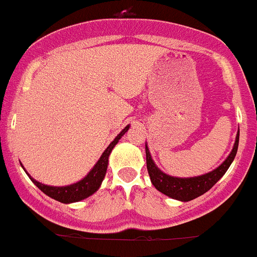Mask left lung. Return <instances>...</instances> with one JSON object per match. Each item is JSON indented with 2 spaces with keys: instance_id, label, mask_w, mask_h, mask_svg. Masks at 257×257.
Instances as JSON below:
<instances>
[{
  "instance_id": "8db88e82",
  "label": "left lung",
  "mask_w": 257,
  "mask_h": 257,
  "mask_svg": "<svg viewBox=\"0 0 257 257\" xmlns=\"http://www.w3.org/2000/svg\"><path fill=\"white\" fill-rule=\"evenodd\" d=\"M239 146V131L235 138L234 147L231 150L230 155L219 167H217L213 171L207 172L205 175L196 176V177H175L169 176L167 173L158 168V165L155 164L152 160V156L150 154L147 144H146V160H147V171L151 179L152 185L162 192L165 196L171 197L173 200H179L182 202L192 201L197 197L202 196L203 193H206L213 188L220 179L222 176L227 172L231 163L234 162L235 155L238 152Z\"/></svg>"
}]
</instances>
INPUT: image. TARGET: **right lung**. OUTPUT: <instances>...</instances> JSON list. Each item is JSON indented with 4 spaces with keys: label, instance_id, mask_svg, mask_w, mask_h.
I'll list each match as a JSON object with an SVG mask.
<instances>
[{
    "label": "right lung",
    "instance_id": "obj_1",
    "mask_svg": "<svg viewBox=\"0 0 257 257\" xmlns=\"http://www.w3.org/2000/svg\"><path fill=\"white\" fill-rule=\"evenodd\" d=\"M128 128H130V124H127L123 130L116 135L115 139H114V141L109 144V147L103 151V154L101 155L99 160L95 163L94 167L89 171L88 175H86L84 179L80 180V181L75 182V184H71V185L65 186H51L37 181V180L33 179V177L26 172L27 176H29L30 179H31V181H33L44 194H47L48 197L59 201V202L72 203L85 200V198H88V197H90L92 194H94V193L99 189V186H101L103 179H105L106 171H107L110 154L113 151V148L115 147V144L119 142L120 138L123 137ZM25 171H26V169H25Z\"/></svg>",
    "mask_w": 257,
    "mask_h": 257
}]
</instances>
